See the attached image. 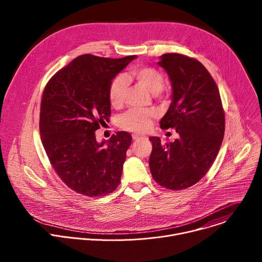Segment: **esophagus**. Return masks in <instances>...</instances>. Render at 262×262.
<instances>
[{
	"instance_id": "esophagus-1",
	"label": "esophagus",
	"mask_w": 262,
	"mask_h": 262,
	"mask_svg": "<svg viewBox=\"0 0 262 262\" xmlns=\"http://www.w3.org/2000/svg\"><path fill=\"white\" fill-rule=\"evenodd\" d=\"M143 138H145V137L142 136V135H140V134H133V139H134L135 141L140 140V139H143Z\"/></svg>"
}]
</instances>
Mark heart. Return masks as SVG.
<instances>
[{
	"label": "heart",
	"mask_w": 262,
	"mask_h": 262,
	"mask_svg": "<svg viewBox=\"0 0 262 262\" xmlns=\"http://www.w3.org/2000/svg\"><path fill=\"white\" fill-rule=\"evenodd\" d=\"M126 79L137 81L149 92L156 94V96L160 95L164 87L163 74L152 67H135L126 73ZM127 84L123 77H117L112 82L108 89V99L112 105L119 107L123 104ZM155 116V110L132 108L119 117L118 125L127 132L144 133L150 127Z\"/></svg>",
	"instance_id": "1"
}]
</instances>
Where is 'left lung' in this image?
<instances>
[{"mask_svg":"<svg viewBox=\"0 0 262 262\" xmlns=\"http://www.w3.org/2000/svg\"><path fill=\"white\" fill-rule=\"evenodd\" d=\"M172 84V102L160 124L175 128L173 143L150 137L149 167L154 179L169 190H184L197 183L214 162L225 133V114L217 86L196 59L165 54L158 63Z\"/></svg>","mask_w":262,"mask_h":262,"instance_id":"1","label":"left lung"}]
</instances>
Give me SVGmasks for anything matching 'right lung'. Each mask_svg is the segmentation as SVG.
Segmentation results:
<instances>
[{
  "instance_id": "obj_1",
  "label": "right lung",
  "mask_w": 262,
  "mask_h": 262,
  "mask_svg": "<svg viewBox=\"0 0 262 262\" xmlns=\"http://www.w3.org/2000/svg\"><path fill=\"white\" fill-rule=\"evenodd\" d=\"M136 58L79 56L43 90L39 130L45 150L61 180L84 196H105L120 183L132 136L118 132L105 144L96 141L95 130L111 116L112 81Z\"/></svg>"
}]
</instances>
